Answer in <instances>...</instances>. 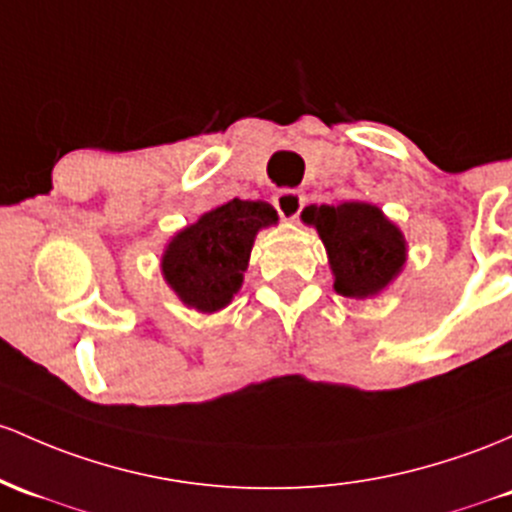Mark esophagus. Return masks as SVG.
<instances>
[{"mask_svg": "<svg viewBox=\"0 0 512 512\" xmlns=\"http://www.w3.org/2000/svg\"><path fill=\"white\" fill-rule=\"evenodd\" d=\"M303 206H306V196L296 192V189H282V192L274 196V209L279 211V216H282L284 221H294V218H299Z\"/></svg>", "mask_w": 512, "mask_h": 512, "instance_id": "obj_1", "label": "esophagus"}]
</instances>
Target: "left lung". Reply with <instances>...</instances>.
Returning a JSON list of instances; mask_svg holds the SVG:
<instances>
[{"mask_svg": "<svg viewBox=\"0 0 512 512\" xmlns=\"http://www.w3.org/2000/svg\"><path fill=\"white\" fill-rule=\"evenodd\" d=\"M303 221L318 228L335 274V291L352 299L379 294L406 262V240L384 213L364 201L308 206Z\"/></svg>", "mask_w": 512, "mask_h": 512, "instance_id": "8db88e82", "label": "left lung"}]
</instances>
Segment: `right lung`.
I'll use <instances>...</instances> for the list:
<instances>
[{
    "label": "right lung",
    "instance_id": "add662e5",
    "mask_svg": "<svg viewBox=\"0 0 512 512\" xmlns=\"http://www.w3.org/2000/svg\"><path fill=\"white\" fill-rule=\"evenodd\" d=\"M269 223H277V211L265 201L233 199L204 213L167 245V284L196 311H221L243 284L257 230Z\"/></svg>",
    "mask_w": 512,
    "mask_h": 512
}]
</instances>
